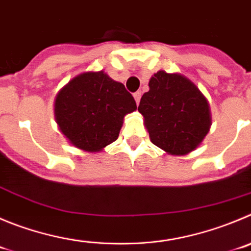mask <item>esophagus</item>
Masks as SVG:
<instances>
[{"label": "esophagus", "instance_id": "esophagus-1", "mask_svg": "<svg viewBox=\"0 0 251 251\" xmlns=\"http://www.w3.org/2000/svg\"><path fill=\"white\" fill-rule=\"evenodd\" d=\"M141 91H136V93L133 94V99H135V101H136V104L139 105V102H140V99H141Z\"/></svg>", "mask_w": 251, "mask_h": 251}]
</instances>
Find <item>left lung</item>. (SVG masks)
I'll return each instance as SVG.
<instances>
[{"instance_id": "left-lung-1", "label": "left lung", "mask_w": 251, "mask_h": 251, "mask_svg": "<svg viewBox=\"0 0 251 251\" xmlns=\"http://www.w3.org/2000/svg\"><path fill=\"white\" fill-rule=\"evenodd\" d=\"M139 105L150 140L167 154L183 156L200 147L212 125L209 102L179 73L158 70Z\"/></svg>"}]
</instances>
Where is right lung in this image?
I'll list each match as a JSON object with an SVG mask.
<instances>
[{
	"instance_id": "1",
	"label": "right lung",
	"mask_w": 251,
	"mask_h": 251,
	"mask_svg": "<svg viewBox=\"0 0 251 251\" xmlns=\"http://www.w3.org/2000/svg\"><path fill=\"white\" fill-rule=\"evenodd\" d=\"M136 109L124 84L104 70L74 76L54 100L59 131L72 146L85 152H100L118 140L124 118Z\"/></svg>"
}]
</instances>
